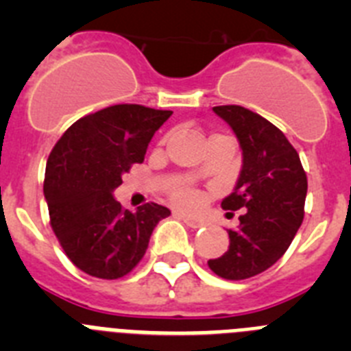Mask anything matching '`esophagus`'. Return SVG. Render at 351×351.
<instances>
[{"label": "esophagus", "mask_w": 351, "mask_h": 351, "mask_svg": "<svg viewBox=\"0 0 351 351\" xmlns=\"http://www.w3.org/2000/svg\"><path fill=\"white\" fill-rule=\"evenodd\" d=\"M176 216H178L179 219H182V221L186 223L188 226H191V228H200V226L204 225L202 219H197V218H191L190 214H186V213H181V210H176Z\"/></svg>", "instance_id": "1"}]
</instances>
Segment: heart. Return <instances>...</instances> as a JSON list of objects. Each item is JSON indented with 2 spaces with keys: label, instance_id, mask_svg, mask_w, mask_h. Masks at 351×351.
I'll return each instance as SVG.
<instances>
[{
  "label": "heart",
  "instance_id": "1",
  "mask_svg": "<svg viewBox=\"0 0 351 351\" xmlns=\"http://www.w3.org/2000/svg\"><path fill=\"white\" fill-rule=\"evenodd\" d=\"M161 142L165 144L167 138H163ZM170 195H172L173 202L182 207H193L200 202V193H198V190H195L193 186L186 184V182H179V184L173 186Z\"/></svg>",
  "mask_w": 351,
  "mask_h": 351
}]
</instances>
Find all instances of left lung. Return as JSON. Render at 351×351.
<instances>
[{
    "mask_svg": "<svg viewBox=\"0 0 351 351\" xmlns=\"http://www.w3.org/2000/svg\"><path fill=\"white\" fill-rule=\"evenodd\" d=\"M214 112L230 125L243 149V169L225 210H244L228 230L230 246L207 262L225 280H247L274 265L304 219L308 178L299 153L271 121L241 105H219Z\"/></svg>",
    "mask_w": 351,
    "mask_h": 351,
    "instance_id": "left-lung-1",
    "label": "left lung"
}]
</instances>
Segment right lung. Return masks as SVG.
Segmentation results:
<instances>
[{"label":"right lung","mask_w":351,"mask_h":351,"mask_svg":"<svg viewBox=\"0 0 351 351\" xmlns=\"http://www.w3.org/2000/svg\"><path fill=\"white\" fill-rule=\"evenodd\" d=\"M172 116L121 104L80 117L49 154L43 195L51 226L71 263L100 280L137 267L158 221L170 210L154 202L123 209L112 191L142 163L154 132Z\"/></svg>","instance_id":"add662e5"}]
</instances>
